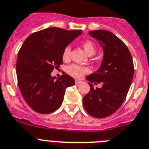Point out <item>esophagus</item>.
Wrapping results in <instances>:
<instances>
[{
	"instance_id": "1",
	"label": "esophagus",
	"mask_w": 149,
	"mask_h": 149,
	"mask_svg": "<svg viewBox=\"0 0 149 149\" xmlns=\"http://www.w3.org/2000/svg\"><path fill=\"white\" fill-rule=\"evenodd\" d=\"M80 83H82V81L78 80V79H76V84L79 85V84H80Z\"/></svg>"
}]
</instances>
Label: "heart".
Listing matches in <instances>:
<instances>
[{"label":"heart","mask_w":149,"mask_h":149,"mask_svg":"<svg viewBox=\"0 0 149 149\" xmlns=\"http://www.w3.org/2000/svg\"><path fill=\"white\" fill-rule=\"evenodd\" d=\"M82 47H83L85 51L88 55L91 56L95 53V45L91 41H86L84 43L82 44ZM70 54L71 47L70 46H67L63 52V59L64 61H68L70 57ZM67 72L75 78H80L86 72H88V69L87 67L79 66V65L72 64L67 67Z\"/></svg>","instance_id":"heart-1"}]
</instances>
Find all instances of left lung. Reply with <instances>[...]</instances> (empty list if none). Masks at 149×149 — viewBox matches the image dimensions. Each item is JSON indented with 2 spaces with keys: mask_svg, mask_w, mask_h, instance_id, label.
<instances>
[{
  "mask_svg": "<svg viewBox=\"0 0 149 149\" xmlns=\"http://www.w3.org/2000/svg\"><path fill=\"white\" fill-rule=\"evenodd\" d=\"M102 45L104 57L99 69L86 77L90 91L83 99L86 111L97 118L107 117L119 109L132 83L134 67L128 47L119 38L107 30L88 32ZM101 83L95 90L91 84Z\"/></svg>",
  "mask_w": 149,
  "mask_h": 149,
  "instance_id": "left-lung-1",
  "label": "left lung"
}]
</instances>
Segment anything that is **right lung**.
I'll list each match as a JSON object with an SVG mask.
<instances>
[{"label": "right lung", "mask_w": 149, "mask_h": 149, "mask_svg": "<svg viewBox=\"0 0 149 149\" xmlns=\"http://www.w3.org/2000/svg\"><path fill=\"white\" fill-rule=\"evenodd\" d=\"M81 34L82 30L51 27L25 40L17 56V80L23 98L37 113L55 111L63 102L66 88L75 84L67 74L55 80L51 72L63 63L66 47Z\"/></svg>", "instance_id": "right-lung-1"}]
</instances>
